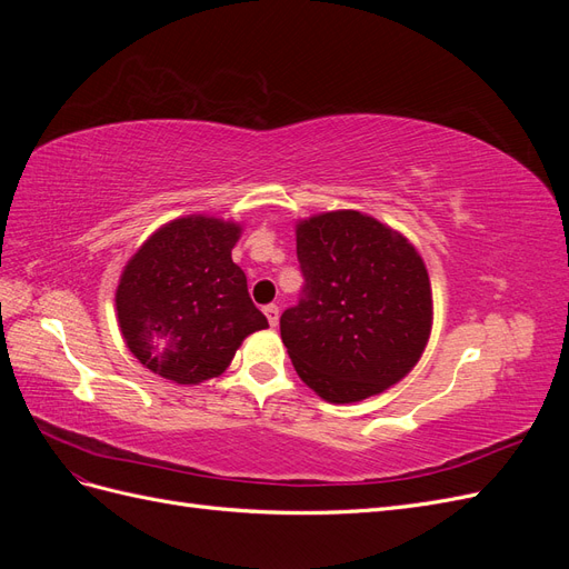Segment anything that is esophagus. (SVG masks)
<instances>
[{
  "label": "esophagus",
  "mask_w": 569,
  "mask_h": 569,
  "mask_svg": "<svg viewBox=\"0 0 569 569\" xmlns=\"http://www.w3.org/2000/svg\"><path fill=\"white\" fill-rule=\"evenodd\" d=\"M263 313H266V318H268L270 327H278V322H280V308H278V306H274V303L266 306V308H263Z\"/></svg>",
  "instance_id": "esophagus-1"
}]
</instances>
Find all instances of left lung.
I'll list each match as a JSON object with an SVG mask.
<instances>
[{
  "label": "left lung",
  "instance_id": "1",
  "mask_svg": "<svg viewBox=\"0 0 569 569\" xmlns=\"http://www.w3.org/2000/svg\"><path fill=\"white\" fill-rule=\"evenodd\" d=\"M306 278L280 318L297 375L327 403H358L401 382L432 332V287L408 239L360 211L297 222Z\"/></svg>",
  "mask_w": 569,
  "mask_h": 569
}]
</instances>
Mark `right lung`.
<instances>
[{
  "instance_id": "obj_1",
  "label": "right lung",
  "mask_w": 569,
  "mask_h": 569,
  "mask_svg": "<svg viewBox=\"0 0 569 569\" xmlns=\"http://www.w3.org/2000/svg\"><path fill=\"white\" fill-rule=\"evenodd\" d=\"M234 220L192 213L161 226L132 253L116 287L126 347L153 375L201 385L228 370L242 341L266 330L247 274L232 261Z\"/></svg>"
}]
</instances>
